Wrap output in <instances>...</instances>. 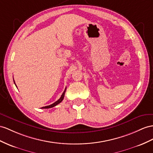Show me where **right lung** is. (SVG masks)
<instances>
[{
    "label": "right lung",
    "instance_id": "right-lung-1",
    "mask_svg": "<svg viewBox=\"0 0 153 153\" xmlns=\"http://www.w3.org/2000/svg\"><path fill=\"white\" fill-rule=\"evenodd\" d=\"M14 81V80H13ZM14 83H15V81H14ZM66 88H65V91L63 92V93L62 94V95H61V97L57 101H56V102L55 103H53V104H52V105H48V106H45V107H42L41 108H52V107H55V106H56L57 105H58L59 103H60L61 101L63 100V99H64V96H65V92H66Z\"/></svg>",
    "mask_w": 153,
    "mask_h": 153
}]
</instances>
